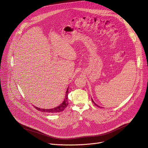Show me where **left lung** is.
Masks as SVG:
<instances>
[{"mask_svg": "<svg viewBox=\"0 0 148 148\" xmlns=\"http://www.w3.org/2000/svg\"><path fill=\"white\" fill-rule=\"evenodd\" d=\"M92 102H93V103H94V104H95V105H96V106H97V107H99V108H102V107H100V106H98V105H97V104H96V103H95V102H94V101H93V99H92Z\"/></svg>", "mask_w": 148, "mask_h": 148, "instance_id": "8db88e82", "label": "left lung"}]
</instances>
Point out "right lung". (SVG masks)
<instances>
[{
  "mask_svg": "<svg viewBox=\"0 0 148 148\" xmlns=\"http://www.w3.org/2000/svg\"><path fill=\"white\" fill-rule=\"evenodd\" d=\"M68 88H67V90L66 91V94H65V99L63 101V102L60 105H59L58 106L52 108V109H42V108H38V107H36L35 106L34 108H36V110H37L38 111H40L42 112H49V113H56V112H61L62 111H64L65 108L67 107L68 105Z\"/></svg>",
  "mask_w": 148,
  "mask_h": 148,
  "instance_id": "1",
  "label": "right lung"
}]
</instances>
